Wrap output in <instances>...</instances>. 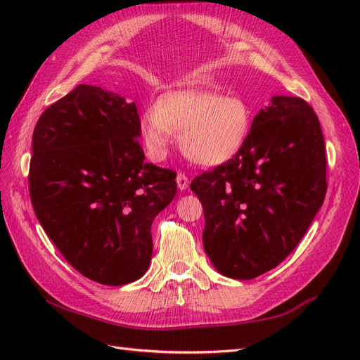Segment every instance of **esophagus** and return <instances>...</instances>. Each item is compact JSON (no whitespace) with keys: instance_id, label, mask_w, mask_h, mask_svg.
Instances as JSON below:
<instances>
[{"instance_id":"esophagus-1","label":"esophagus","mask_w":360,"mask_h":360,"mask_svg":"<svg viewBox=\"0 0 360 360\" xmlns=\"http://www.w3.org/2000/svg\"><path fill=\"white\" fill-rule=\"evenodd\" d=\"M176 181H177V188H179L180 191H186V189L189 188V179H188L186 176H184L183 172H179V174H177Z\"/></svg>"}]
</instances>
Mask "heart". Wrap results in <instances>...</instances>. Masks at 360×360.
Masks as SVG:
<instances>
[{
  "label": "heart",
  "instance_id": "1",
  "mask_svg": "<svg viewBox=\"0 0 360 360\" xmlns=\"http://www.w3.org/2000/svg\"><path fill=\"white\" fill-rule=\"evenodd\" d=\"M250 126L252 112L240 97L189 89L162 94L141 115L139 135L151 160L165 159L172 132H180V147L186 158L216 167L242 150Z\"/></svg>",
  "mask_w": 360,
  "mask_h": 360
}]
</instances>
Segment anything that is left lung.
Masks as SVG:
<instances>
[{
	"mask_svg": "<svg viewBox=\"0 0 360 360\" xmlns=\"http://www.w3.org/2000/svg\"><path fill=\"white\" fill-rule=\"evenodd\" d=\"M204 209L202 245L233 279L275 269L299 245L323 205L324 138L300 97L274 96L238 153L191 183Z\"/></svg>",
	"mask_w": 360,
	"mask_h": 360,
	"instance_id": "obj_1",
	"label": "left lung"
}]
</instances>
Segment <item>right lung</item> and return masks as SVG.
I'll return each instance as SVG.
<instances>
[{
    "label": "right lung",
    "instance_id": "obj_1",
    "mask_svg": "<svg viewBox=\"0 0 360 360\" xmlns=\"http://www.w3.org/2000/svg\"><path fill=\"white\" fill-rule=\"evenodd\" d=\"M135 102L78 85L43 112L32 134L31 204L81 275L103 285L144 276L151 224L174 200L176 172L144 162Z\"/></svg>",
    "mask_w": 360,
    "mask_h": 360
}]
</instances>
